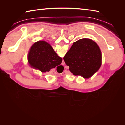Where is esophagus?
Here are the masks:
<instances>
[{"mask_svg": "<svg viewBox=\"0 0 125 125\" xmlns=\"http://www.w3.org/2000/svg\"><path fill=\"white\" fill-rule=\"evenodd\" d=\"M63 62V63H64V64H65V62ZM64 64H63V65H64Z\"/></svg>", "mask_w": 125, "mask_h": 125, "instance_id": "esophagus-1", "label": "esophagus"}]
</instances>
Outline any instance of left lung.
<instances>
[{
    "label": "left lung",
    "mask_w": 125,
    "mask_h": 125,
    "mask_svg": "<svg viewBox=\"0 0 125 125\" xmlns=\"http://www.w3.org/2000/svg\"><path fill=\"white\" fill-rule=\"evenodd\" d=\"M63 59L73 75L88 78L100 68L102 54L95 42L82 39L73 43Z\"/></svg>",
    "instance_id": "1"
}]
</instances>
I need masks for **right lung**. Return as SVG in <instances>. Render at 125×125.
Listing matches in <instances>:
<instances>
[{
  "instance_id": "1",
  "label": "right lung",
  "mask_w": 125,
  "mask_h": 125,
  "mask_svg": "<svg viewBox=\"0 0 125 125\" xmlns=\"http://www.w3.org/2000/svg\"><path fill=\"white\" fill-rule=\"evenodd\" d=\"M51 45L45 41H38L34 44L28 54V62L31 67L41 72L49 71L62 62Z\"/></svg>"
}]
</instances>
